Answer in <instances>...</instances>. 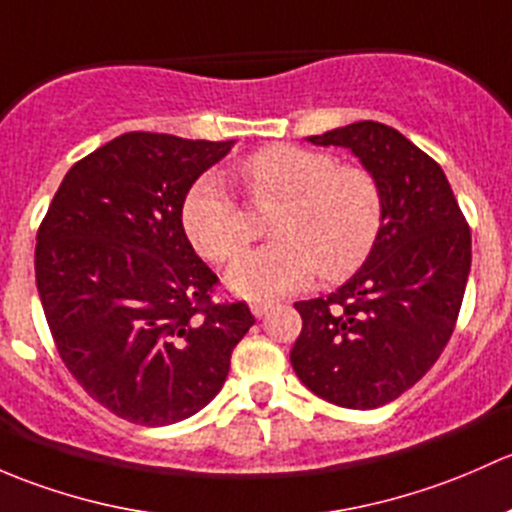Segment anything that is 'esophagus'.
<instances>
[{"label": "esophagus", "mask_w": 512, "mask_h": 512, "mask_svg": "<svg viewBox=\"0 0 512 512\" xmlns=\"http://www.w3.org/2000/svg\"><path fill=\"white\" fill-rule=\"evenodd\" d=\"M268 310H271V303H254V305H251V313H254V318H263Z\"/></svg>", "instance_id": "1"}]
</instances>
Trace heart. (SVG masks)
<instances>
[{
  "instance_id": "b5f03b06",
  "label": "heart",
  "mask_w": 512,
  "mask_h": 512,
  "mask_svg": "<svg viewBox=\"0 0 512 512\" xmlns=\"http://www.w3.org/2000/svg\"><path fill=\"white\" fill-rule=\"evenodd\" d=\"M258 207H278L276 244L231 263L226 286L249 300L278 298L320 276L340 281L370 256L382 226V189L370 170L337 165L333 155L271 145L244 165ZM184 231L202 256L231 261L249 241L244 212L217 175L199 179L182 209Z\"/></svg>"
}]
</instances>
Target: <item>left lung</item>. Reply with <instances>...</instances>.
I'll use <instances>...</instances> for the list:
<instances>
[{"mask_svg": "<svg viewBox=\"0 0 512 512\" xmlns=\"http://www.w3.org/2000/svg\"><path fill=\"white\" fill-rule=\"evenodd\" d=\"M345 147L382 189V226L360 271L328 298L298 300L291 350L300 382L325 402L377 409L439 360L471 271V231L444 170L374 120L310 135Z\"/></svg>", "mask_w": 512, "mask_h": 512, "instance_id": "obj_1", "label": "left lung"}]
</instances>
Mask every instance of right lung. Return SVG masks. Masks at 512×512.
<instances>
[{"label":"right lung","mask_w":512,"mask_h":512,"mask_svg":"<svg viewBox=\"0 0 512 512\" xmlns=\"http://www.w3.org/2000/svg\"><path fill=\"white\" fill-rule=\"evenodd\" d=\"M234 140L125 133L63 177L36 234V288L61 360L120 419L167 426L207 407L254 325L217 305L182 226L187 192Z\"/></svg>","instance_id":"add662e5"}]
</instances>
